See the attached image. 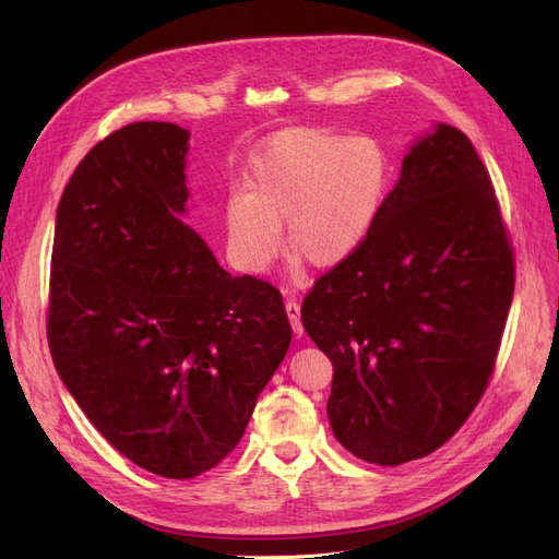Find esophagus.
<instances>
[{
    "instance_id": "obj_1",
    "label": "esophagus",
    "mask_w": 559,
    "mask_h": 559,
    "mask_svg": "<svg viewBox=\"0 0 559 559\" xmlns=\"http://www.w3.org/2000/svg\"><path fill=\"white\" fill-rule=\"evenodd\" d=\"M285 310H287V317H289V324L292 329H295V335L301 337L304 335V324H301V306L295 301V299H287L285 301Z\"/></svg>"
}]
</instances>
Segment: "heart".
Returning a JSON list of instances; mask_svg holds the SVG:
<instances>
[{"label": "heart", "instance_id": "heart-1", "mask_svg": "<svg viewBox=\"0 0 559 559\" xmlns=\"http://www.w3.org/2000/svg\"><path fill=\"white\" fill-rule=\"evenodd\" d=\"M388 181V154L369 135L283 131L251 163L247 192L226 201L228 251L240 270L262 272L278 255L285 219L292 255L317 270L340 267L371 233Z\"/></svg>", "mask_w": 559, "mask_h": 559}]
</instances>
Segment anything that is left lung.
Segmentation results:
<instances>
[{"mask_svg":"<svg viewBox=\"0 0 559 559\" xmlns=\"http://www.w3.org/2000/svg\"><path fill=\"white\" fill-rule=\"evenodd\" d=\"M514 278L489 171L472 140L439 124L403 158L362 247L301 306L333 362L337 442L380 466L447 444L489 385Z\"/></svg>","mask_w":559,"mask_h":559,"instance_id":"8db88e82","label":"left lung"}]
</instances>
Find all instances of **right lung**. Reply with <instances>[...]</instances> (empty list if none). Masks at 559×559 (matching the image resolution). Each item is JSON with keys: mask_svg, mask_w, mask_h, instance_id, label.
I'll return each mask as SVG.
<instances>
[{"mask_svg": "<svg viewBox=\"0 0 559 559\" xmlns=\"http://www.w3.org/2000/svg\"><path fill=\"white\" fill-rule=\"evenodd\" d=\"M188 140L133 122L85 154L56 211L47 306L53 367L85 417L174 480L238 447L292 340L281 292L224 272L176 219Z\"/></svg>", "mask_w": 559, "mask_h": 559, "instance_id": "right-lung-1", "label": "right lung"}]
</instances>
